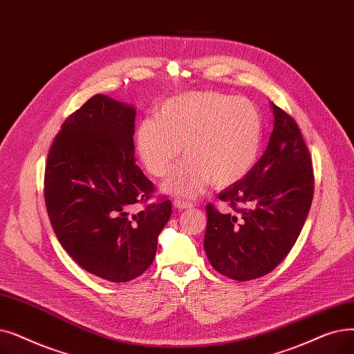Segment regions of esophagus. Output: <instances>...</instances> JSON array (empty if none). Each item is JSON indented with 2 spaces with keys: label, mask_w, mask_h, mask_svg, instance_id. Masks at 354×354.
Returning <instances> with one entry per match:
<instances>
[{
  "label": "esophagus",
  "mask_w": 354,
  "mask_h": 354,
  "mask_svg": "<svg viewBox=\"0 0 354 354\" xmlns=\"http://www.w3.org/2000/svg\"><path fill=\"white\" fill-rule=\"evenodd\" d=\"M174 207L176 209H185V208H192L194 204L189 203V201H185V199H175Z\"/></svg>",
  "instance_id": "1"
}]
</instances>
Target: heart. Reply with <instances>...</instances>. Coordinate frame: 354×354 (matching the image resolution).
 <instances>
[{"label":"heart","mask_w":354,"mask_h":354,"mask_svg":"<svg viewBox=\"0 0 354 354\" xmlns=\"http://www.w3.org/2000/svg\"><path fill=\"white\" fill-rule=\"evenodd\" d=\"M263 122L248 98L194 91L163 101L145 118L136 146L150 175L165 176L183 147L187 159L163 182V191L195 196L209 183L224 188L248 176L262 149Z\"/></svg>","instance_id":"heart-1"}]
</instances>
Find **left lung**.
<instances>
[{
	"label": "left lung",
	"instance_id": "left-lung-1",
	"mask_svg": "<svg viewBox=\"0 0 354 354\" xmlns=\"http://www.w3.org/2000/svg\"><path fill=\"white\" fill-rule=\"evenodd\" d=\"M273 131L252 172L218 199L236 214L207 205L204 249L212 268L234 281H252L278 266L294 248L314 196V169L302 133L272 102Z\"/></svg>",
	"mask_w": 354,
	"mask_h": 354
}]
</instances>
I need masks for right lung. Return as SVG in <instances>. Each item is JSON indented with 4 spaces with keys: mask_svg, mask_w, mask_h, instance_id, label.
I'll list each match as a JSON object with an SVG mask.
<instances>
[{
    "mask_svg": "<svg viewBox=\"0 0 354 354\" xmlns=\"http://www.w3.org/2000/svg\"><path fill=\"white\" fill-rule=\"evenodd\" d=\"M136 110L97 94L62 124L44 167V203L55 234L86 272L129 282L153 262L171 218L166 196L147 204L155 185L136 165ZM134 203L144 209L129 211Z\"/></svg>",
    "mask_w": 354,
    "mask_h": 354,
    "instance_id": "add662e5",
    "label": "right lung"
}]
</instances>
